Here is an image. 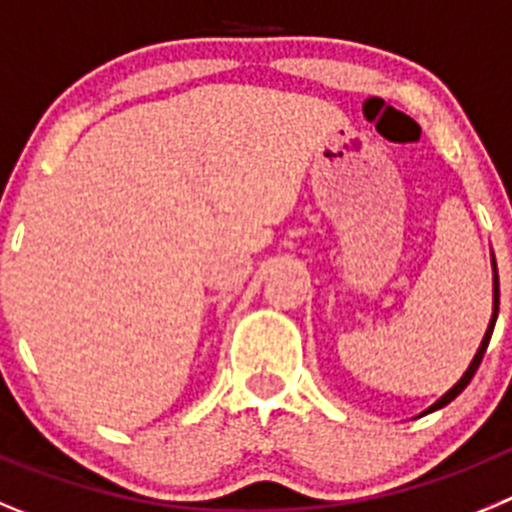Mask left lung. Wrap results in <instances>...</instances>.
Masks as SVG:
<instances>
[{
	"instance_id": "1",
	"label": "left lung",
	"mask_w": 512,
	"mask_h": 512,
	"mask_svg": "<svg viewBox=\"0 0 512 512\" xmlns=\"http://www.w3.org/2000/svg\"><path fill=\"white\" fill-rule=\"evenodd\" d=\"M492 262H495V260H492ZM497 306H500V283H497V270H495V311H492V321H490V326H487V331H485V339H482L480 349H477V354H474L472 365L467 367V372H464V375H462V380H459L457 385H454V388L449 390V393H446V395H441V398L436 400V403L431 405V408H428L426 413L436 411V408H444L446 403H451V400L457 398V395L462 393V390L467 388V385H469V380H472V377H474V372H477V367H480L482 357H485V349H487V344H490V336H492V329H495V319H497Z\"/></svg>"
}]
</instances>
